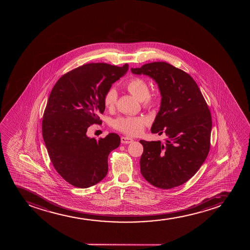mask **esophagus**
Returning a JSON list of instances; mask_svg holds the SVG:
<instances>
[{"label":"esophagus","mask_w":250,"mask_h":250,"mask_svg":"<svg viewBox=\"0 0 250 250\" xmlns=\"http://www.w3.org/2000/svg\"><path fill=\"white\" fill-rule=\"evenodd\" d=\"M132 142H133V139L128 138V137H122V138H121V143H122V144H131Z\"/></svg>","instance_id":"obj_1"}]
</instances>
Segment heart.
<instances>
[{
  "instance_id": "1",
  "label": "heart",
  "mask_w": 250,
  "mask_h": 250,
  "mask_svg": "<svg viewBox=\"0 0 250 250\" xmlns=\"http://www.w3.org/2000/svg\"><path fill=\"white\" fill-rule=\"evenodd\" d=\"M127 92L141 101L145 108H150L158 103V98L154 93H150L149 86L144 78L134 77L124 84ZM118 100V93L114 88H110L104 95V104L107 109H113ZM148 120L144 117H121L115 119L113 127L126 135L137 136L141 134Z\"/></svg>"
}]
</instances>
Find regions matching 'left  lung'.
<instances>
[{"label": "left lung", "mask_w": 250, "mask_h": 250, "mask_svg": "<svg viewBox=\"0 0 250 250\" xmlns=\"http://www.w3.org/2000/svg\"><path fill=\"white\" fill-rule=\"evenodd\" d=\"M131 71L147 75L158 83L162 101L151 131L167 136L164 143L140 141L141 173L162 189L180 186L198 172L209 152L208 106L193 78L171 64L153 62Z\"/></svg>", "instance_id": "1"}]
</instances>
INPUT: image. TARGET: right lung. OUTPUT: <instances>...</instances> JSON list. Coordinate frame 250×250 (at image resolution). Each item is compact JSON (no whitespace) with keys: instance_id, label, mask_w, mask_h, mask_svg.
<instances>
[{"instance_id":"1","label":"right lung","mask_w":250,"mask_h":250,"mask_svg":"<svg viewBox=\"0 0 250 250\" xmlns=\"http://www.w3.org/2000/svg\"><path fill=\"white\" fill-rule=\"evenodd\" d=\"M127 70V63L85 64L62 75L50 93L42 137L55 169L72 186L89 188L107 173L108 155L120 145V137L109 133L97 140L86 131L102 124L104 95Z\"/></svg>"}]
</instances>
